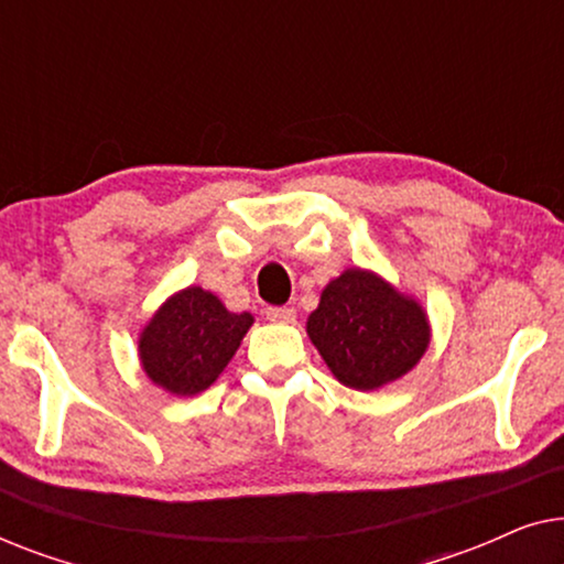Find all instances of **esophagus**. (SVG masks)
Instances as JSON below:
<instances>
[{"label":"esophagus","mask_w":564,"mask_h":564,"mask_svg":"<svg viewBox=\"0 0 564 564\" xmlns=\"http://www.w3.org/2000/svg\"><path fill=\"white\" fill-rule=\"evenodd\" d=\"M264 315H267V321H272V323H292V321H295L297 313H295V307L272 305V307H267Z\"/></svg>","instance_id":"1"}]
</instances>
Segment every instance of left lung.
<instances>
[{
	"mask_svg": "<svg viewBox=\"0 0 564 564\" xmlns=\"http://www.w3.org/2000/svg\"><path fill=\"white\" fill-rule=\"evenodd\" d=\"M307 336L338 382L377 390L423 357L429 346L426 313L380 276L346 269L323 290L307 318Z\"/></svg>",
	"mask_w": 564,
	"mask_h": 564,
	"instance_id": "left-lung-1",
	"label": "left lung"
}]
</instances>
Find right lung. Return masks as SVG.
Segmentation results:
<instances>
[{
    "label": "right lung",
    "instance_id": "obj_1",
    "mask_svg": "<svg viewBox=\"0 0 564 564\" xmlns=\"http://www.w3.org/2000/svg\"><path fill=\"white\" fill-rule=\"evenodd\" d=\"M251 323L249 313H228L213 292H176L141 334L145 375L174 395L203 392L226 369Z\"/></svg>",
    "mask_w": 564,
    "mask_h": 564
}]
</instances>
